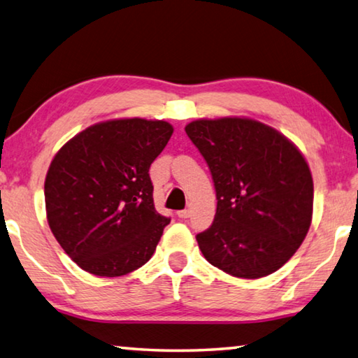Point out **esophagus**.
Returning <instances> with one entry per match:
<instances>
[{
  "instance_id": "obj_1",
  "label": "esophagus",
  "mask_w": 358,
  "mask_h": 358,
  "mask_svg": "<svg viewBox=\"0 0 358 358\" xmlns=\"http://www.w3.org/2000/svg\"><path fill=\"white\" fill-rule=\"evenodd\" d=\"M177 216L181 217V220H186V217L191 216V210H180L177 211Z\"/></svg>"
}]
</instances>
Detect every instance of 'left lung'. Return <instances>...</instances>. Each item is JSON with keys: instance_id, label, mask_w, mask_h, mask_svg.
Returning <instances> with one entry per match:
<instances>
[{"instance_id": "left-lung-1", "label": "left lung", "mask_w": 358, "mask_h": 358, "mask_svg": "<svg viewBox=\"0 0 358 358\" xmlns=\"http://www.w3.org/2000/svg\"><path fill=\"white\" fill-rule=\"evenodd\" d=\"M185 131L207 161L217 199L213 224L196 237L203 257L246 280L281 268L313 220L305 156L281 132L251 118L196 120Z\"/></svg>"}]
</instances>
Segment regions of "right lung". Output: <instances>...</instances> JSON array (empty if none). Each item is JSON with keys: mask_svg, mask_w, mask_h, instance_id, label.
<instances>
[{"mask_svg": "<svg viewBox=\"0 0 358 358\" xmlns=\"http://www.w3.org/2000/svg\"><path fill=\"white\" fill-rule=\"evenodd\" d=\"M172 132L162 120L102 121L52 159L44 185L48 226L85 271L123 276L153 256L171 220L155 208L148 171Z\"/></svg>", "mask_w": 358, "mask_h": 358, "instance_id": "right-lung-1", "label": "right lung"}]
</instances>
